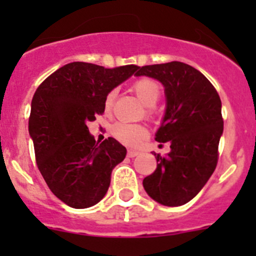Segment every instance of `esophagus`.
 <instances>
[{
  "label": "esophagus",
  "mask_w": 256,
  "mask_h": 256,
  "mask_svg": "<svg viewBox=\"0 0 256 256\" xmlns=\"http://www.w3.org/2000/svg\"><path fill=\"white\" fill-rule=\"evenodd\" d=\"M126 155H128V158H136V156H137V155H140V151L128 150V152H126Z\"/></svg>",
  "instance_id": "obj_1"
}]
</instances>
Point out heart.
Returning a JSON list of instances; mask_svg holds the SVG:
<instances>
[{
	"mask_svg": "<svg viewBox=\"0 0 256 256\" xmlns=\"http://www.w3.org/2000/svg\"><path fill=\"white\" fill-rule=\"evenodd\" d=\"M133 91L137 94L141 102L148 108H152L158 102L160 97L159 83L150 78H141L133 84ZM115 92H108L105 97V110L110 112L114 105ZM150 112V110H148ZM112 134L114 138L126 146H138L142 141L148 138V130L142 124L126 123V122H116L112 126Z\"/></svg>",
	"mask_w": 256,
	"mask_h": 256,
	"instance_id": "heart-1",
	"label": "heart"
}]
</instances>
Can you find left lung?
<instances>
[{
    "label": "left lung",
    "mask_w": 256,
    "mask_h": 256,
    "mask_svg": "<svg viewBox=\"0 0 256 256\" xmlns=\"http://www.w3.org/2000/svg\"><path fill=\"white\" fill-rule=\"evenodd\" d=\"M136 76L156 79L164 87L165 112L155 140L170 144L166 156L154 154L158 166L142 184L156 202L180 206L216 170L223 134L220 98L204 74L180 61L146 65Z\"/></svg>",
    "instance_id": "8db88e82"
}]
</instances>
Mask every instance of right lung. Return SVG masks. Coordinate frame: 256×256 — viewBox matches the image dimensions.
<instances>
[{
  "instance_id": "1",
  "label": "right lung",
  "mask_w": 256,
  "mask_h": 256,
  "mask_svg": "<svg viewBox=\"0 0 256 256\" xmlns=\"http://www.w3.org/2000/svg\"><path fill=\"white\" fill-rule=\"evenodd\" d=\"M137 69H105L76 61L44 79L33 96L29 136L38 169L52 194L70 208L86 209L100 202L112 169L126 158L123 144L112 137L96 141L87 123L105 112L106 94Z\"/></svg>"
}]
</instances>
